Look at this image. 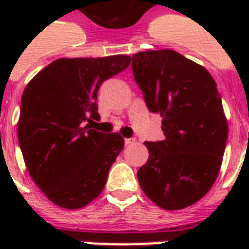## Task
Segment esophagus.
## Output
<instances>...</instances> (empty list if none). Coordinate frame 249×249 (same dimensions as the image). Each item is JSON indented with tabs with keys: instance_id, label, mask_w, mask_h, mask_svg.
Wrapping results in <instances>:
<instances>
[{
	"instance_id": "34e87169",
	"label": "esophagus",
	"mask_w": 249,
	"mask_h": 249,
	"mask_svg": "<svg viewBox=\"0 0 249 249\" xmlns=\"http://www.w3.org/2000/svg\"><path fill=\"white\" fill-rule=\"evenodd\" d=\"M135 141H136L135 137H130V139H125V144H126V145H129V144H133Z\"/></svg>"
}]
</instances>
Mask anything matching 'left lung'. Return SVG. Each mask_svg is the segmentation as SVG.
<instances>
[{
	"mask_svg": "<svg viewBox=\"0 0 249 249\" xmlns=\"http://www.w3.org/2000/svg\"><path fill=\"white\" fill-rule=\"evenodd\" d=\"M132 71L148 109L162 117L165 139L145 141L149 159L139 169L141 189L160 208L192 205L213 185L228 124L213 77L171 49L139 52Z\"/></svg>",
	"mask_w": 249,
	"mask_h": 249,
	"instance_id": "obj_1",
	"label": "left lung"
}]
</instances>
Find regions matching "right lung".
Here are the masks:
<instances>
[{"mask_svg":"<svg viewBox=\"0 0 249 249\" xmlns=\"http://www.w3.org/2000/svg\"><path fill=\"white\" fill-rule=\"evenodd\" d=\"M130 60L125 54L58 58L25 88L19 148L33 181L58 207L82 208L103 192L124 139L92 129L90 123L100 117V85L126 69Z\"/></svg>","mask_w":249,"mask_h":249,"instance_id":"right-lung-1","label":"right lung"}]
</instances>
